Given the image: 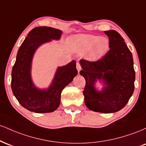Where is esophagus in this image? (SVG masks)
Masks as SVG:
<instances>
[{
	"instance_id": "obj_1",
	"label": "esophagus",
	"mask_w": 146,
	"mask_h": 146,
	"mask_svg": "<svg viewBox=\"0 0 146 146\" xmlns=\"http://www.w3.org/2000/svg\"><path fill=\"white\" fill-rule=\"evenodd\" d=\"M76 68H77V70H78V72H80V71H81L82 69V67H81V65L80 64V63H77L76 64Z\"/></svg>"
}]
</instances>
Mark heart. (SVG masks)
<instances>
[{
  "mask_svg": "<svg viewBox=\"0 0 146 146\" xmlns=\"http://www.w3.org/2000/svg\"><path fill=\"white\" fill-rule=\"evenodd\" d=\"M110 46V42L108 38L91 34L80 35L72 43L73 51L84 53L86 59L90 61L103 58L109 51Z\"/></svg>",
  "mask_w": 146,
  "mask_h": 146,
  "instance_id": "obj_1",
  "label": "heart"
}]
</instances>
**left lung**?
Wrapping results in <instances>:
<instances>
[{
  "instance_id": "1",
  "label": "left lung",
  "mask_w": 146,
  "mask_h": 146,
  "mask_svg": "<svg viewBox=\"0 0 146 146\" xmlns=\"http://www.w3.org/2000/svg\"><path fill=\"white\" fill-rule=\"evenodd\" d=\"M104 33L110 42L109 51L98 61L80 60L82 70L80 73L86 80L83 94L88 109L112 113L122 109L132 95L135 72L132 53L121 35L115 30ZM98 79L105 84L101 92L94 87Z\"/></svg>"
}]
</instances>
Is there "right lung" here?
I'll return each mask as SVG.
<instances>
[{
  "label": "right lung",
  "mask_w": 146,
  "mask_h": 146,
  "mask_svg": "<svg viewBox=\"0 0 146 146\" xmlns=\"http://www.w3.org/2000/svg\"><path fill=\"white\" fill-rule=\"evenodd\" d=\"M62 33L61 30L49 27H37L29 31L18 49L11 71V90L22 106L29 111L37 113L55 111L60 106L64 88L78 74L76 61L73 60L58 68L47 89L36 88L31 80V62L37 48L51 40H59Z\"/></svg>",
  "instance_id": "1"
}]
</instances>
